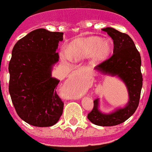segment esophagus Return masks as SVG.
I'll use <instances>...</instances> for the list:
<instances>
[{"label": "esophagus", "mask_w": 152, "mask_h": 152, "mask_svg": "<svg viewBox=\"0 0 152 152\" xmlns=\"http://www.w3.org/2000/svg\"><path fill=\"white\" fill-rule=\"evenodd\" d=\"M73 75H74V76H76V75H77V72H75L73 73Z\"/></svg>", "instance_id": "esophagus-1"}]
</instances>
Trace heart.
<instances>
[{
  "instance_id": "b5f03b06",
  "label": "heart",
  "mask_w": 152,
  "mask_h": 152,
  "mask_svg": "<svg viewBox=\"0 0 152 152\" xmlns=\"http://www.w3.org/2000/svg\"><path fill=\"white\" fill-rule=\"evenodd\" d=\"M113 49L112 42L100 37H88L76 40L71 45L67 54L74 59H86L92 57L95 61H102L110 56Z\"/></svg>"
}]
</instances>
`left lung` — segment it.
<instances>
[{"label":"left lung","mask_w":152,"mask_h":152,"mask_svg":"<svg viewBox=\"0 0 152 152\" xmlns=\"http://www.w3.org/2000/svg\"><path fill=\"white\" fill-rule=\"evenodd\" d=\"M113 40V54L109 59L99 64L95 69L110 76H117L124 82L129 93V102L124 108L110 113H103L98 110L99 99L93 101V108L88 119L93 124L112 126L121 124L133 114L139 106L142 76L141 56L130 36L113 28L102 29Z\"/></svg>","instance_id":"8db88e82"}]
</instances>
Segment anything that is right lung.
Instances as JSON below:
<instances>
[{
	"mask_svg": "<svg viewBox=\"0 0 152 152\" xmlns=\"http://www.w3.org/2000/svg\"><path fill=\"white\" fill-rule=\"evenodd\" d=\"M63 32L37 29L17 42L9 64L11 100L21 118L39 127L51 126L59 121L64 102L56 93L59 80L51 76L59 61L56 52Z\"/></svg>",
	"mask_w": 152,
	"mask_h": 152,
	"instance_id": "add662e5",
	"label": "right lung"
}]
</instances>
